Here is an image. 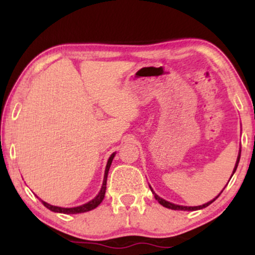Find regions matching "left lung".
I'll use <instances>...</instances> for the list:
<instances>
[{"instance_id": "left-lung-1", "label": "left lung", "mask_w": 255, "mask_h": 255, "mask_svg": "<svg viewBox=\"0 0 255 255\" xmlns=\"http://www.w3.org/2000/svg\"><path fill=\"white\" fill-rule=\"evenodd\" d=\"M240 153H242V151H239V154H238V158H237V162H236V166H235V169H233V174H235V172H236V169H237V167H238V163H239V160H240ZM151 188V187H149ZM151 190H152V188H151ZM153 191V190H152ZM154 194V197H155V200L159 202L160 204L161 205H163V207L165 208H168V209H172V210H188V211H194V210H200V209H203V208H205V207H208V205H210L212 202H214L216 198H218V196L221 194L218 195L217 197L216 198H214V200L212 201H210V202H208V203H205V204H203V205H198V207H183V205H177V204H173V203H170V202H167V201H165V200H162L161 197H159L158 195H156L155 193H153Z\"/></svg>"}]
</instances>
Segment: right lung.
Returning <instances> with one entry per match:
<instances>
[{
	"instance_id": "add662e5",
	"label": "right lung",
	"mask_w": 255,
	"mask_h": 255,
	"mask_svg": "<svg viewBox=\"0 0 255 255\" xmlns=\"http://www.w3.org/2000/svg\"><path fill=\"white\" fill-rule=\"evenodd\" d=\"M116 153H113V154L110 155L109 160H108V163H107V167H106V172H104V179H103V184H102V188H101L100 193L97 196L92 200L88 203L83 204V205H80V207H75V208H61V207H55V205H51L46 203V202L41 201V203H43L45 207L47 209H50L51 211H54V212H60V214H81V212H87V211H90L93 210V209H95L96 207H99L101 204V202L103 201L104 198V195H106V189H107V177H108V173H109V168L111 166V162H113V159Z\"/></svg>"
}]
</instances>
